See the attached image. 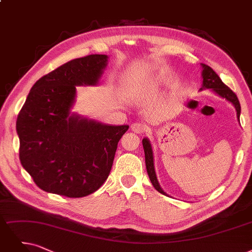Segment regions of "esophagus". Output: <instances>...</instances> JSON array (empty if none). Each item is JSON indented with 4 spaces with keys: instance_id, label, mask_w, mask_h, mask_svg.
Here are the masks:
<instances>
[{
    "instance_id": "obj_1",
    "label": "esophagus",
    "mask_w": 252,
    "mask_h": 252,
    "mask_svg": "<svg viewBox=\"0 0 252 252\" xmlns=\"http://www.w3.org/2000/svg\"><path fill=\"white\" fill-rule=\"evenodd\" d=\"M130 127H131V130L135 133H144L147 131V126L143 123H132Z\"/></svg>"
}]
</instances>
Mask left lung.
<instances>
[{"label":"left lung","mask_w":252,"mask_h":252,"mask_svg":"<svg viewBox=\"0 0 252 252\" xmlns=\"http://www.w3.org/2000/svg\"><path fill=\"white\" fill-rule=\"evenodd\" d=\"M203 67V87L200 88V90L203 89H212V91L219 95L220 97L225 98L227 101L231 102L234 104L236 110H237V117L239 120L240 114H241V105L239 102V99L237 95L231 91V90L225 86L222 80L220 79V77L217 75V73L214 71V70L211 68L210 66L206 64H202ZM143 147L145 150V160H146V167H147V172L149 175V178L151 180V183L154 186V188L158 191V192L162 193L164 195H167L164 191L161 189L157 177L155 174V168H154V158H153V151L152 147H151L150 140L148 138L143 139Z\"/></svg>","instance_id":"1"}]
</instances>
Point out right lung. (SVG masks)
<instances>
[{"label": "right lung", "mask_w": 252, "mask_h": 252, "mask_svg": "<svg viewBox=\"0 0 252 252\" xmlns=\"http://www.w3.org/2000/svg\"><path fill=\"white\" fill-rule=\"evenodd\" d=\"M107 59L106 55L74 59L39 78L18 114L21 163L46 192L87 196L110 173L118 143L129 126L70 114L75 87L97 85Z\"/></svg>", "instance_id": "add662e5"}]
</instances>
